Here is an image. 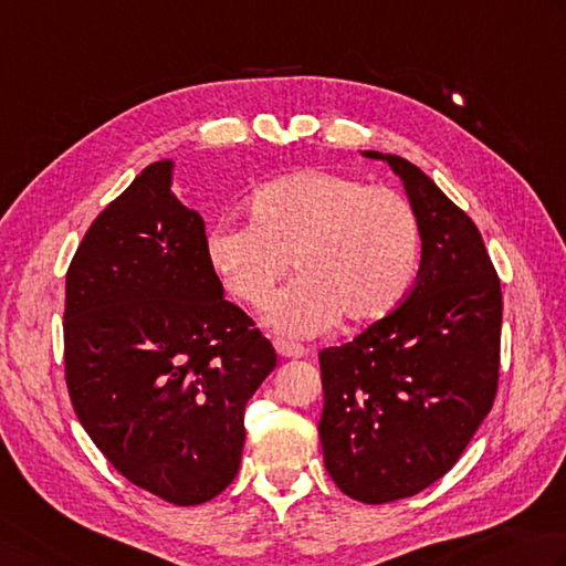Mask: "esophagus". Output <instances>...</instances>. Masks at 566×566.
I'll return each instance as SVG.
<instances>
[{"label": "esophagus", "instance_id": "34e87169", "mask_svg": "<svg viewBox=\"0 0 566 566\" xmlns=\"http://www.w3.org/2000/svg\"><path fill=\"white\" fill-rule=\"evenodd\" d=\"M274 350L280 353L282 358H304L306 356V348L302 346V343L284 340V338H274Z\"/></svg>", "mask_w": 566, "mask_h": 566}]
</instances>
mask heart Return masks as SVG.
<instances>
[{"mask_svg": "<svg viewBox=\"0 0 566 566\" xmlns=\"http://www.w3.org/2000/svg\"><path fill=\"white\" fill-rule=\"evenodd\" d=\"M206 260L223 290L252 308L270 304L292 260L302 276L276 296L268 324L316 336L340 316L375 324L405 302L422 264V226L395 188L298 169L250 196L248 226L228 220L210 230Z\"/></svg>", "mask_w": 566, "mask_h": 566, "instance_id": "obj_1", "label": "heart"}]
</instances>
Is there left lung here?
I'll list each match as a JSON object with an SVG mask.
<instances>
[{"label": "left lung", "instance_id": "left-lung-1", "mask_svg": "<svg viewBox=\"0 0 566 566\" xmlns=\"http://www.w3.org/2000/svg\"><path fill=\"white\" fill-rule=\"evenodd\" d=\"M363 154L400 176L422 226V264L390 316L318 353V437L338 489L380 505L439 481L491 412L503 294L473 220L415 164Z\"/></svg>", "mask_w": 566, "mask_h": 566}]
</instances>
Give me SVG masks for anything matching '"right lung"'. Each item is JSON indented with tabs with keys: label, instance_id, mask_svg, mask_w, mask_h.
<instances>
[{
	"label": "right lung",
	"instance_id": "add662e5",
	"mask_svg": "<svg viewBox=\"0 0 566 566\" xmlns=\"http://www.w3.org/2000/svg\"><path fill=\"white\" fill-rule=\"evenodd\" d=\"M154 161L77 245L65 274V385L77 419L129 483L201 505L238 475L245 405L272 343L223 296L206 223Z\"/></svg>",
	"mask_w": 566,
	"mask_h": 566
}]
</instances>
